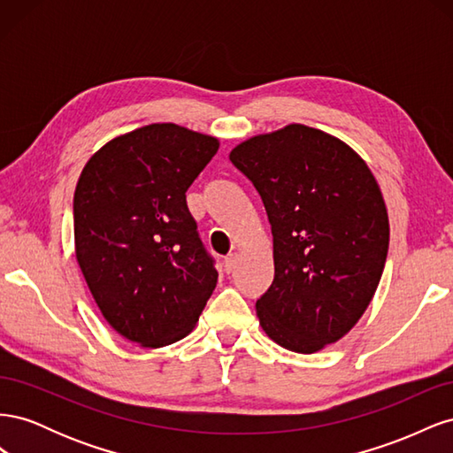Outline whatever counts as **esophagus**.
Here are the masks:
<instances>
[{
    "label": "esophagus",
    "mask_w": 453,
    "mask_h": 453,
    "mask_svg": "<svg viewBox=\"0 0 453 453\" xmlns=\"http://www.w3.org/2000/svg\"><path fill=\"white\" fill-rule=\"evenodd\" d=\"M236 265H238V255H236V253H232V255H228V257L225 258V270H226V272L234 270Z\"/></svg>",
    "instance_id": "esophagus-1"
}]
</instances>
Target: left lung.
Listing matches in <instances>:
<instances>
[{
    "instance_id": "1",
    "label": "left lung",
    "mask_w": 453,
    "mask_h": 453,
    "mask_svg": "<svg viewBox=\"0 0 453 453\" xmlns=\"http://www.w3.org/2000/svg\"><path fill=\"white\" fill-rule=\"evenodd\" d=\"M263 198L273 238V281L257 318L276 344L315 353L346 336L386 266L389 219L366 162L334 135L304 125L258 134L230 150Z\"/></svg>"
}]
</instances>
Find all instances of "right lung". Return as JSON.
Masks as SVG:
<instances>
[{
	"instance_id": "obj_1",
	"label": "right lung",
	"mask_w": 453,
	"mask_h": 453,
	"mask_svg": "<svg viewBox=\"0 0 453 453\" xmlns=\"http://www.w3.org/2000/svg\"><path fill=\"white\" fill-rule=\"evenodd\" d=\"M219 140L172 122L107 142L73 196L75 257L105 321L142 348L193 331L217 285L187 208V188Z\"/></svg>"
}]
</instances>
